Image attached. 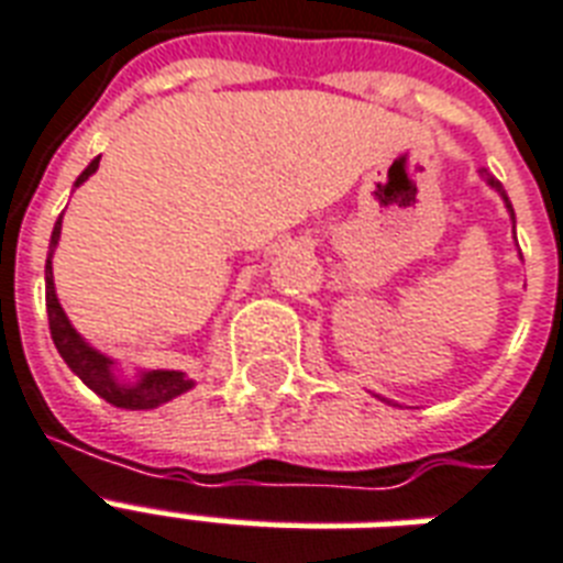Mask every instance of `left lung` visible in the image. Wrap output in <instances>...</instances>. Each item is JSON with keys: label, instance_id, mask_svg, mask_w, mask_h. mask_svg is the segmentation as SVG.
I'll return each instance as SVG.
<instances>
[{"label": "left lung", "instance_id": "obj_1", "mask_svg": "<svg viewBox=\"0 0 563 563\" xmlns=\"http://www.w3.org/2000/svg\"><path fill=\"white\" fill-rule=\"evenodd\" d=\"M482 172V178L488 180V187L490 189H497L499 192V198H503V201H506V210H508V216H511V221H515V207H511V201H508V195H506V189H503V184H499L497 178H494V175H490L488 169H479ZM376 400H383V402H388V406H400V402H394V400H388V397H383V394H374Z\"/></svg>", "mask_w": 563, "mask_h": 563}]
</instances>
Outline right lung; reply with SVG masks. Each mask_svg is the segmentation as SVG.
Masks as SVG:
<instances>
[{"label":"right lung","mask_w":563,"mask_h":563,"mask_svg":"<svg viewBox=\"0 0 563 563\" xmlns=\"http://www.w3.org/2000/svg\"><path fill=\"white\" fill-rule=\"evenodd\" d=\"M99 161L87 166V169L78 175L75 187H81L84 180L90 178L92 172L99 169ZM60 221H64V212L57 216L55 230H52V242H48V256H46V312H48V330H52V342H55L57 353L64 356V362L69 365L78 379H81L90 391H96L101 400H108L110 406L117 409H157L163 402L175 400L184 391H189L195 385V379H189L184 371H140L136 379H119L117 376V362L104 356L101 351H96L92 344H87L81 339V333L69 324L64 307L55 295V277H52V256H55L57 239H60Z\"/></svg>","instance_id":"right-lung-1"}]
</instances>
